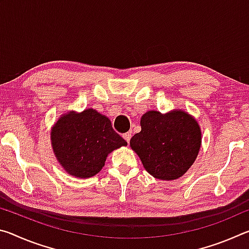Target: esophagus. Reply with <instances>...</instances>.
<instances>
[{
	"label": "esophagus",
	"instance_id": "esophagus-1",
	"mask_svg": "<svg viewBox=\"0 0 249 249\" xmlns=\"http://www.w3.org/2000/svg\"><path fill=\"white\" fill-rule=\"evenodd\" d=\"M123 138L124 140L127 142H129V141H130V138H132V132H127V133H125V134H123Z\"/></svg>",
	"mask_w": 249,
	"mask_h": 249
}]
</instances>
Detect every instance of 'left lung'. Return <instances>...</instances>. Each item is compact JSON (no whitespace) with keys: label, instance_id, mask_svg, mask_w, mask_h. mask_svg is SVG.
Returning <instances> with one entry per match:
<instances>
[{"label":"left lung","instance_id":"left-lung-1","mask_svg":"<svg viewBox=\"0 0 249 249\" xmlns=\"http://www.w3.org/2000/svg\"><path fill=\"white\" fill-rule=\"evenodd\" d=\"M142 130L130 138V148L149 175L160 180L182 177L192 166L201 147V129L193 117L181 109L166 114L146 112Z\"/></svg>","mask_w":249,"mask_h":249}]
</instances>
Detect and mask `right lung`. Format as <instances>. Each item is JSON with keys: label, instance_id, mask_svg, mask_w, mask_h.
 Wrapping results in <instances>:
<instances>
[{"label": "right lung", "instance_id": "1", "mask_svg": "<svg viewBox=\"0 0 249 249\" xmlns=\"http://www.w3.org/2000/svg\"><path fill=\"white\" fill-rule=\"evenodd\" d=\"M53 154L70 176L90 178L104 167L107 155L126 146L111 121L93 108L61 115L50 133Z\"/></svg>", "mask_w": 249, "mask_h": 249}]
</instances>
